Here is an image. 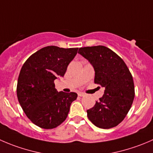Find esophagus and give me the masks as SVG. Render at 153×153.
Masks as SVG:
<instances>
[{
    "label": "esophagus",
    "mask_w": 153,
    "mask_h": 153,
    "mask_svg": "<svg viewBox=\"0 0 153 153\" xmlns=\"http://www.w3.org/2000/svg\"><path fill=\"white\" fill-rule=\"evenodd\" d=\"M78 96H85V93H82V92H79V93H78Z\"/></svg>",
    "instance_id": "34e87169"
}]
</instances>
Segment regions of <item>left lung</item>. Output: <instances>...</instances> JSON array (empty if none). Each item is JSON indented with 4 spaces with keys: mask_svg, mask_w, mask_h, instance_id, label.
I'll return each mask as SVG.
<instances>
[{
    "mask_svg": "<svg viewBox=\"0 0 153 153\" xmlns=\"http://www.w3.org/2000/svg\"><path fill=\"white\" fill-rule=\"evenodd\" d=\"M78 53L93 66L95 84L105 88L102 97L87 111L89 120L101 128L117 126L126 117L134 98L129 69L121 57L103 45L80 48Z\"/></svg>",
    "mask_w": 153,
    "mask_h": 153,
    "instance_id": "left-lung-1",
    "label": "left lung"
}]
</instances>
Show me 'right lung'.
<instances>
[{
	"label": "right lung",
	"instance_id": "obj_1",
	"mask_svg": "<svg viewBox=\"0 0 153 153\" xmlns=\"http://www.w3.org/2000/svg\"><path fill=\"white\" fill-rule=\"evenodd\" d=\"M78 48L47 46L25 61L17 84V96L24 112L40 128H56L67 117L76 93L58 92L54 80L65 75Z\"/></svg>",
	"mask_w": 153,
	"mask_h": 153
}]
</instances>
